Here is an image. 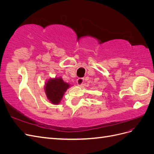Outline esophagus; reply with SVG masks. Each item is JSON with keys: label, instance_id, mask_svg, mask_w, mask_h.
<instances>
[{"label": "esophagus", "instance_id": "obj_1", "mask_svg": "<svg viewBox=\"0 0 154 154\" xmlns=\"http://www.w3.org/2000/svg\"><path fill=\"white\" fill-rule=\"evenodd\" d=\"M76 83H77V85L78 86H81L83 84V79L82 78H78V80H77V81H76Z\"/></svg>", "mask_w": 154, "mask_h": 154}]
</instances>
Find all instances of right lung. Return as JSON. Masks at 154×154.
I'll return each mask as SVG.
<instances>
[{"instance_id": "add662e5", "label": "right lung", "mask_w": 154, "mask_h": 154, "mask_svg": "<svg viewBox=\"0 0 154 154\" xmlns=\"http://www.w3.org/2000/svg\"><path fill=\"white\" fill-rule=\"evenodd\" d=\"M71 84L65 82L62 77L50 78L45 83L44 91L47 98L52 104L58 105Z\"/></svg>"}]
</instances>
